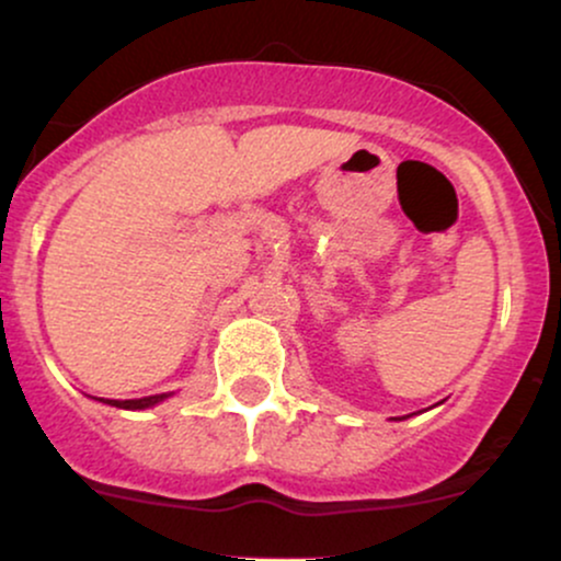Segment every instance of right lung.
<instances>
[{
    "label": "right lung",
    "instance_id": "obj_1",
    "mask_svg": "<svg viewBox=\"0 0 561 561\" xmlns=\"http://www.w3.org/2000/svg\"><path fill=\"white\" fill-rule=\"evenodd\" d=\"M163 398H169L163 392V396H147V398H134V401H105V398H100L102 403H111L115 409H128V411H141V409H150V405H156L163 401Z\"/></svg>",
    "mask_w": 561,
    "mask_h": 561
}]
</instances>
